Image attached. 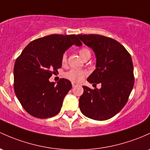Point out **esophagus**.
<instances>
[{
    "instance_id": "obj_1",
    "label": "esophagus",
    "mask_w": 150,
    "mask_h": 150,
    "mask_svg": "<svg viewBox=\"0 0 150 150\" xmlns=\"http://www.w3.org/2000/svg\"><path fill=\"white\" fill-rule=\"evenodd\" d=\"M77 85V84H75V83H72V88H75V86H76Z\"/></svg>"
}]
</instances>
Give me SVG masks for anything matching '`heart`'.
I'll return each mask as SVG.
<instances>
[{"instance_id": "obj_1", "label": "heart", "mask_w": 150, "mask_h": 150, "mask_svg": "<svg viewBox=\"0 0 150 150\" xmlns=\"http://www.w3.org/2000/svg\"><path fill=\"white\" fill-rule=\"evenodd\" d=\"M79 54L83 60L85 57L91 56V52L87 47H83V48L80 49L79 50ZM66 60L67 55L66 54H64L62 57V62L64 63L66 62ZM85 75H86V72L80 70H71L65 74V77L74 83H80L81 81H83Z\"/></svg>"}]
</instances>
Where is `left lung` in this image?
I'll return each mask as SVG.
<instances>
[{"label": "left lung", "mask_w": 150, "mask_h": 150, "mask_svg": "<svg viewBox=\"0 0 150 150\" xmlns=\"http://www.w3.org/2000/svg\"><path fill=\"white\" fill-rule=\"evenodd\" d=\"M93 50L95 70L87 80L100 83V89L83 86L79 100L81 112L90 119L107 120L117 114L127 102L134 85L132 57L122 45L110 38L100 35H78Z\"/></svg>", "instance_id": "obj_1"}]
</instances>
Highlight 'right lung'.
Returning a JSON list of instances; mask_svg holds the SVG:
<instances>
[{"label": "right lung", "instance_id": "1", "mask_svg": "<svg viewBox=\"0 0 150 150\" xmlns=\"http://www.w3.org/2000/svg\"><path fill=\"white\" fill-rule=\"evenodd\" d=\"M83 45L78 35H50L32 41L15 62L14 90L25 110L35 117H52L60 112L64 98L72 88L62 78L49 81L62 66V57L72 45Z\"/></svg>", "mask_w": 150, "mask_h": 150}]
</instances>
